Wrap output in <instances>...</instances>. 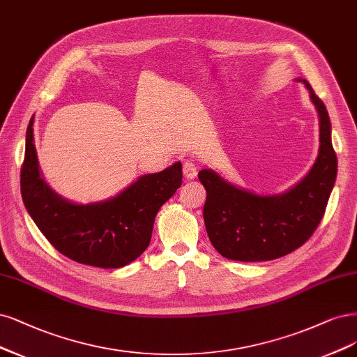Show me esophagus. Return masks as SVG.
Wrapping results in <instances>:
<instances>
[{"mask_svg": "<svg viewBox=\"0 0 357 357\" xmlns=\"http://www.w3.org/2000/svg\"><path fill=\"white\" fill-rule=\"evenodd\" d=\"M183 174L188 180H192L198 174V168L192 162V161H184L183 162Z\"/></svg>", "mask_w": 357, "mask_h": 357, "instance_id": "esophagus-1", "label": "esophagus"}]
</instances>
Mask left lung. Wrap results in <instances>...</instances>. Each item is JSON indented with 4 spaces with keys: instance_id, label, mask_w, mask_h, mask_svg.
<instances>
[{
    "instance_id": "left-lung-1",
    "label": "left lung",
    "mask_w": 357,
    "mask_h": 357,
    "mask_svg": "<svg viewBox=\"0 0 357 357\" xmlns=\"http://www.w3.org/2000/svg\"><path fill=\"white\" fill-rule=\"evenodd\" d=\"M319 122L321 147L312 169L288 192L258 196L231 186L211 169L199 171L206 190L204 221L213 247L229 260L268 261L309 241L325 214L337 177V155L331 142V121L310 84Z\"/></svg>"
}]
</instances>
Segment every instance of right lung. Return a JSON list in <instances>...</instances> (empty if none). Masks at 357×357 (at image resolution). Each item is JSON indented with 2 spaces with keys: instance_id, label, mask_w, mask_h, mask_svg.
I'll list each match as a JSON object with an SVG mask.
<instances>
[{
  "instance_id": "1",
  "label": "right lung",
  "mask_w": 357,
  "mask_h": 357,
  "mask_svg": "<svg viewBox=\"0 0 357 357\" xmlns=\"http://www.w3.org/2000/svg\"><path fill=\"white\" fill-rule=\"evenodd\" d=\"M33 116L26 130L20 171L24 206L43 235L70 260L118 268L149 247L156 213L181 186V164L146 174L106 202L77 205L60 198L40 173L33 144Z\"/></svg>"
}]
</instances>
